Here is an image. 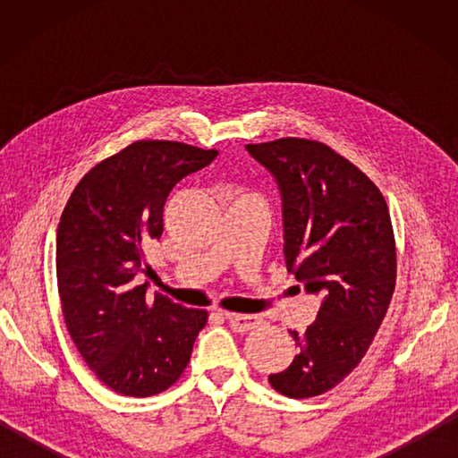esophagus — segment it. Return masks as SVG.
Returning <instances> with one entry per match:
<instances>
[{
	"mask_svg": "<svg viewBox=\"0 0 458 458\" xmlns=\"http://www.w3.org/2000/svg\"><path fill=\"white\" fill-rule=\"evenodd\" d=\"M226 318L230 327L236 330V333H246V330H251L256 328L261 318L256 317V315H238V313H226Z\"/></svg>",
	"mask_w": 458,
	"mask_h": 458,
	"instance_id": "1",
	"label": "esophagus"
}]
</instances>
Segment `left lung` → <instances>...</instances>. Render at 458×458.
Returning <instances> with one entry per match:
<instances>
[{
    "label": "left lung",
    "mask_w": 458,
    "mask_h": 458,
    "mask_svg": "<svg viewBox=\"0 0 458 458\" xmlns=\"http://www.w3.org/2000/svg\"><path fill=\"white\" fill-rule=\"evenodd\" d=\"M246 149L279 182L287 269L323 299L305 335L289 330L299 354L269 384L293 400L315 397L360 364L390 309L397 277L390 210L376 184L325 143L281 138Z\"/></svg>",
    "instance_id": "left-lung-1"
}]
</instances>
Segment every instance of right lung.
<instances>
[{"instance_id": "obj_1", "label": "right lung", "mask_w": 458, "mask_h": 458, "mask_svg": "<svg viewBox=\"0 0 458 458\" xmlns=\"http://www.w3.org/2000/svg\"><path fill=\"white\" fill-rule=\"evenodd\" d=\"M216 149L138 140L76 184L56 230V287L74 346L94 376L130 397L161 394L187 368L208 313L148 299L138 281L145 246L159 240L163 207L182 177Z\"/></svg>"}]
</instances>
